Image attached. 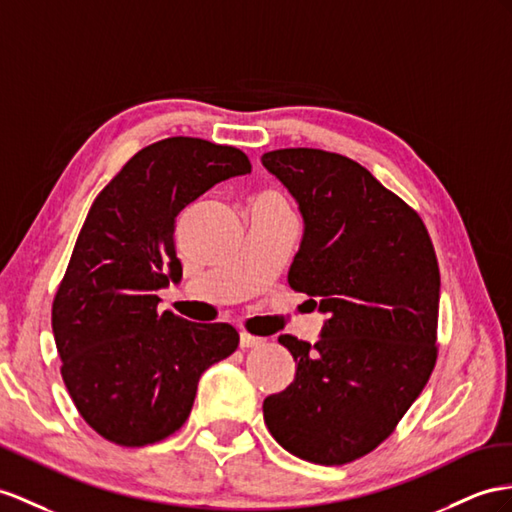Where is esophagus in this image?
I'll return each mask as SVG.
<instances>
[{
  "label": "esophagus",
  "instance_id": "34e87169",
  "mask_svg": "<svg viewBox=\"0 0 512 512\" xmlns=\"http://www.w3.org/2000/svg\"><path fill=\"white\" fill-rule=\"evenodd\" d=\"M261 344H264V339H261V337L240 333V348H257Z\"/></svg>",
  "mask_w": 512,
  "mask_h": 512
}]
</instances>
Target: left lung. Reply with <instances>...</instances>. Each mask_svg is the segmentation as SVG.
Wrapping results in <instances>:
<instances>
[{
    "label": "left lung",
    "mask_w": 512,
    "mask_h": 512,
    "mask_svg": "<svg viewBox=\"0 0 512 512\" xmlns=\"http://www.w3.org/2000/svg\"><path fill=\"white\" fill-rule=\"evenodd\" d=\"M261 164L305 222L287 281L326 313L313 346L279 337L296 376L264 419L287 452L344 465L391 435L435 368L437 255L422 218L348 157L279 149Z\"/></svg>",
    "instance_id": "8db88e82"
}]
</instances>
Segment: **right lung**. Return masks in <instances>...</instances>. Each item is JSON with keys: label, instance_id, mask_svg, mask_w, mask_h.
Returning a JSON list of instances; mask_svg holds the SVG:
<instances>
[{"label": "right lung", "instance_id": "1", "mask_svg": "<svg viewBox=\"0 0 512 512\" xmlns=\"http://www.w3.org/2000/svg\"><path fill=\"white\" fill-rule=\"evenodd\" d=\"M251 173L235 147L166 138L138 151L99 192L51 309L62 381L103 439L140 448L186 422L201 374L240 344L231 324L157 311L181 281L175 218L216 183Z\"/></svg>", "mask_w": 512, "mask_h": 512}]
</instances>
